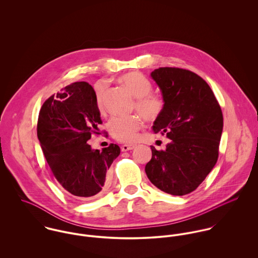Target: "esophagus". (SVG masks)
Returning a JSON list of instances; mask_svg holds the SVG:
<instances>
[{"label": "esophagus", "instance_id": "1", "mask_svg": "<svg viewBox=\"0 0 258 258\" xmlns=\"http://www.w3.org/2000/svg\"><path fill=\"white\" fill-rule=\"evenodd\" d=\"M135 148V145H123L121 147V150L123 152H126V151H129V150H133Z\"/></svg>", "mask_w": 258, "mask_h": 258}]
</instances>
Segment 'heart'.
Listing matches in <instances>:
<instances>
[{"mask_svg": "<svg viewBox=\"0 0 258 258\" xmlns=\"http://www.w3.org/2000/svg\"><path fill=\"white\" fill-rule=\"evenodd\" d=\"M118 82L124 86L136 99L134 109L138 111L147 120H155L164 109V100L157 94L150 93L153 85L147 77L139 72L122 74ZM97 106L103 109V99L106 91V84L98 82L94 86ZM142 121L140 116H117L113 117L108 124L111 136L122 143H133L138 137Z\"/></svg>", "mask_w": 258, "mask_h": 258, "instance_id": "1", "label": "heart"}]
</instances>
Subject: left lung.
<instances>
[{
    "label": "left lung",
    "instance_id": "left-lung-1",
    "mask_svg": "<svg viewBox=\"0 0 258 258\" xmlns=\"http://www.w3.org/2000/svg\"><path fill=\"white\" fill-rule=\"evenodd\" d=\"M151 76L165 102L153 130L171 141L164 151L151 146L145 172L161 190L184 196L204 182L218 161L223 127L221 106L210 85L190 71L159 68Z\"/></svg>",
    "mask_w": 258,
    "mask_h": 258
}]
</instances>
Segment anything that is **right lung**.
<instances>
[{
	"mask_svg": "<svg viewBox=\"0 0 258 258\" xmlns=\"http://www.w3.org/2000/svg\"><path fill=\"white\" fill-rule=\"evenodd\" d=\"M102 124L95 91L85 82H74L48 97L37 119V138L52 176L64 190L88 199L108 185L107 171L120 148L110 144L92 150L87 141Z\"/></svg>",
	"mask_w": 258,
	"mask_h": 258,
	"instance_id": "right-lung-1",
	"label": "right lung"
}]
</instances>
